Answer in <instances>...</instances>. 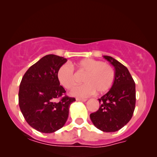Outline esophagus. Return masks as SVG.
Instances as JSON below:
<instances>
[{
    "label": "esophagus",
    "instance_id": "obj_1",
    "mask_svg": "<svg viewBox=\"0 0 157 157\" xmlns=\"http://www.w3.org/2000/svg\"><path fill=\"white\" fill-rule=\"evenodd\" d=\"M75 100H76L77 101H82V102H85L87 100L86 98H77Z\"/></svg>",
    "mask_w": 157,
    "mask_h": 157
}]
</instances>
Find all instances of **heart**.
I'll list each match as a JSON object with an SVG mask.
<instances>
[{"label": "heart", "instance_id": "heart-1", "mask_svg": "<svg viewBox=\"0 0 157 157\" xmlns=\"http://www.w3.org/2000/svg\"><path fill=\"white\" fill-rule=\"evenodd\" d=\"M80 71L86 73L83 78L85 84L75 87L71 94L79 98H86L93 94L108 92L115 79V71L108 64L97 59L86 58L75 63ZM57 79L59 84L67 90H71L76 84V78L73 67L68 64H64L57 71Z\"/></svg>", "mask_w": 157, "mask_h": 157}]
</instances>
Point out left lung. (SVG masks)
<instances>
[{
	"mask_svg": "<svg viewBox=\"0 0 157 157\" xmlns=\"http://www.w3.org/2000/svg\"><path fill=\"white\" fill-rule=\"evenodd\" d=\"M115 68L113 84L105 94L99 98L100 106L90 114L91 121L105 132L119 130L131 119L135 107V84L128 69L117 59L103 56Z\"/></svg>",
	"mask_w": 157,
	"mask_h": 157,
	"instance_id": "8db88e82",
	"label": "left lung"
}]
</instances>
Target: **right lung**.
I'll return each mask as SVG.
<instances>
[{"label":"right lung","instance_id":"add662e5","mask_svg":"<svg viewBox=\"0 0 157 157\" xmlns=\"http://www.w3.org/2000/svg\"><path fill=\"white\" fill-rule=\"evenodd\" d=\"M66 58L55 55L44 56L23 75L19 90V105L28 124L38 132H55L65 125L74 98L64 94L57 71ZM57 98H60L59 101Z\"/></svg>","mask_w":157,"mask_h":157}]
</instances>
